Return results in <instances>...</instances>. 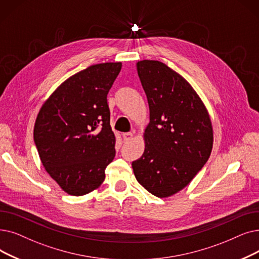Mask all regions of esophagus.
<instances>
[{
	"label": "esophagus",
	"instance_id": "esophagus-1",
	"mask_svg": "<svg viewBox=\"0 0 259 259\" xmlns=\"http://www.w3.org/2000/svg\"><path fill=\"white\" fill-rule=\"evenodd\" d=\"M122 138H123V140H125L126 142H127V141H130V140L133 138V133H132V132H126V133H123V134H122Z\"/></svg>",
	"mask_w": 259,
	"mask_h": 259
}]
</instances>
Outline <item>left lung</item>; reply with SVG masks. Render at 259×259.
I'll return each instance as SVG.
<instances>
[{"label":"left lung","mask_w":259,"mask_h":259,"mask_svg":"<svg viewBox=\"0 0 259 259\" xmlns=\"http://www.w3.org/2000/svg\"><path fill=\"white\" fill-rule=\"evenodd\" d=\"M137 69L150 121L144 133V153L132 162L133 172L150 194L166 198L189 184L207 162L211 121L193 87L169 66L142 60Z\"/></svg>","instance_id":"left-lung-1"}]
</instances>
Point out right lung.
Here are the masks:
<instances>
[{
  "instance_id": "1",
  "label": "right lung",
  "mask_w": 259,
  "mask_h": 259,
  "mask_svg": "<svg viewBox=\"0 0 259 259\" xmlns=\"http://www.w3.org/2000/svg\"><path fill=\"white\" fill-rule=\"evenodd\" d=\"M120 70V62L87 67L62 82L39 111L33 141L40 160L69 195L99 187L114 159L107 95Z\"/></svg>"
}]
</instances>
